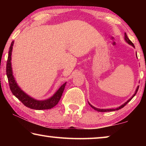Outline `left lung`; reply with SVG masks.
Here are the masks:
<instances>
[{
  "instance_id": "8db88e82",
  "label": "left lung",
  "mask_w": 146,
  "mask_h": 146,
  "mask_svg": "<svg viewBox=\"0 0 146 146\" xmlns=\"http://www.w3.org/2000/svg\"><path fill=\"white\" fill-rule=\"evenodd\" d=\"M124 40H125V41L128 44H129V45H131V46H132L133 48H135V46H134V44H133V43L129 39V38L127 37V35H126V33H124ZM136 56H137V52H136ZM138 88H139V86H137V89H136V90H135V93L133 94V95H132V97H131L129 100H127L126 102H125V103H123L122 105H121L120 106H119V107H118V108H115V109H99V108H95V107H94L93 106H92L91 104L88 102V104H90V106H91V108H92L93 109H94V110H96V111H99V112H108V111H117V110H120L121 108H123L124 107V106L127 104L129 102V101L132 99V98L135 97V95L136 94H137V91H138Z\"/></svg>"
}]
</instances>
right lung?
I'll list each match as a JSON object with an SVG mask.
<instances>
[{"label":"right lung","instance_id":"add662e5","mask_svg":"<svg viewBox=\"0 0 146 146\" xmlns=\"http://www.w3.org/2000/svg\"><path fill=\"white\" fill-rule=\"evenodd\" d=\"M13 44L14 41L12 42L11 46L9 47L6 65V75L8 79L9 88H10L12 93L20 101H21L24 106H26V107L29 108L33 109V110H49V109L53 108L54 106L57 104L59 100H60L67 82H65L64 84L62 85L58 90L54 93V95L51 96L50 98H48V99L38 100L35 99L33 97H31L30 96L24 92L23 90H21V88L17 84L13 76V70H12L11 67V54L12 50H13Z\"/></svg>","mask_w":146,"mask_h":146}]
</instances>
